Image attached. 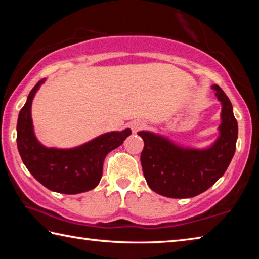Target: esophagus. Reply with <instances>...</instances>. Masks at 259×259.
<instances>
[{
	"label": "esophagus",
	"mask_w": 259,
	"mask_h": 259,
	"mask_svg": "<svg viewBox=\"0 0 259 259\" xmlns=\"http://www.w3.org/2000/svg\"><path fill=\"white\" fill-rule=\"evenodd\" d=\"M130 128H131V130L134 131V133H137V131L145 128V123H144L143 121H138V120L133 121L130 123Z\"/></svg>",
	"instance_id": "obj_1"
}]
</instances>
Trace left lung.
<instances>
[{"label": "left lung", "mask_w": 259, "mask_h": 259, "mask_svg": "<svg viewBox=\"0 0 259 259\" xmlns=\"http://www.w3.org/2000/svg\"><path fill=\"white\" fill-rule=\"evenodd\" d=\"M212 89L222 104L219 137L204 150L178 146L163 136L139 131L144 140L143 172L152 191L166 198H193L207 191L226 171L235 153L238 122L230 99L221 87Z\"/></svg>", "instance_id": "8db88e82"}]
</instances>
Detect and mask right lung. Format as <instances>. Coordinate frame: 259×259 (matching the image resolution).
<instances>
[{"instance_id":"right-lung-1","label":"right lung","mask_w":259,"mask_h":259,"mask_svg":"<svg viewBox=\"0 0 259 259\" xmlns=\"http://www.w3.org/2000/svg\"><path fill=\"white\" fill-rule=\"evenodd\" d=\"M45 81L42 78L35 84L19 112L17 146L21 160L34 178L50 191L77 194L93 190L102 178L105 157L123 143L131 130L111 131L68 150L43 146L34 135L30 108L35 94Z\"/></svg>"}]
</instances>
